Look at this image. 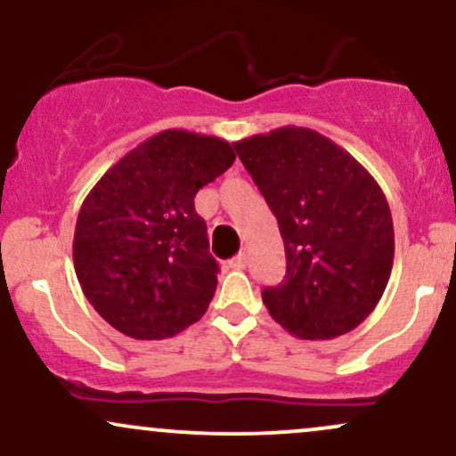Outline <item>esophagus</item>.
<instances>
[{"instance_id":"34e87169","label":"esophagus","mask_w":456,"mask_h":456,"mask_svg":"<svg viewBox=\"0 0 456 456\" xmlns=\"http://www.w3.org/2000/svg\"><path fill=\"white\" fill-rule=\"evenodd\" d=\"M229 270H244L246 268V255L240 253L238 257H233L232 261H227Z\"/></svg>"}]
</instances>
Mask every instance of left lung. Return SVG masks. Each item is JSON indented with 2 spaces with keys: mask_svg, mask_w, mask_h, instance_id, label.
<instances>
[{
  "mask_svg": "<svg viewBox=\"0 0 456 456\" xmlns=\"http://www.w3.org/2000/svg\"><path fill=\"white\" fill-rule=\"evenodd\" d=\"M279 221L287 272L264 305L308 341L352 332L373 313L395 261V227L375 177L317 130L282 126L235 141Z\"/></svg>",
  "mask_w": 456,
  "mask_h": 456,
  "instance_id": "left-lung-1",
  "label": "left lung"
}]
</instances>
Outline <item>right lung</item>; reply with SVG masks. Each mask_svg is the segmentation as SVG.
<instances>
[{
    "mask_svg": "<svg viewBox=\"0 0 456 456\" xmlns=\"http://www.w3.org/2000/svg\"><path fill=\"white\" fill-rule=\"evenodd\" d=\"M233 160L224 139L171 128L130 150L92 188L72 257L83 294L115 330L160 341L208 311L218 264L195 195Z\"/></svg>",
    "mask_w": 456,
    "mask_h": 456,
    "instance_id": "add662e5",
    "label": "right lung"
}]
</instances>
